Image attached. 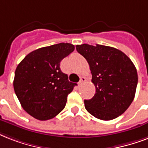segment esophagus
I'll return each instance as SVG.
<instances>
[{"label":"esophagus","mask_w":148,"mask_h":148,"mask_svg":"<svg viewBox=\"0 0 148 148\" xmlns=\"http://www.w3.org/2000/svg\"><path fill=\"white\" fill-rule=\"evenodd\" d=\"M86 78H85V77H81V78H80V81H79V85L83 84V83H84V82H86Z\"/></svg>","instance_id":"34e87169"}]
</instances>
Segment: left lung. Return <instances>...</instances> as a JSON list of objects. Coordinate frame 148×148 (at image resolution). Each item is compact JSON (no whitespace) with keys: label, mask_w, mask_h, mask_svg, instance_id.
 Masks as SVG:
<instances>
[{"label":"left lung","mask_w":148,"mask_h":148,"mask_svg":"<svg viewBox=\"0 0 148 148\" xmlns=\"http://www.w3.org/2000/svg\"><path fill=\"white\" fill-rule=\"evenodd\" d=\"M76 50L90 65L96 93L85 99L86 110L103 121H110L125 112L134 99L137 73L123 51L113 47L78 45Z\"/></svg>","instance_id":"1"}]
</instances>
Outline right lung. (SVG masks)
Here are the masks:
<instances>
[{"label": "right lung", "mask_w": 148, "mask_h": 148, "mask_svg": "<svg viewBox=\"0 0 148 148\" xmlns=\"http://www.w3.org/2000/svg\"><path fill=\"white\" fill-rule=\"evenodd\" d=\"M75 49L69 43H59L32 51L18 64L14 90L23 109L39 121L58 115L76 83L69 82L60 69V62Z\"/></svg>", "instance_id": "add662e5"}]
</instances>
